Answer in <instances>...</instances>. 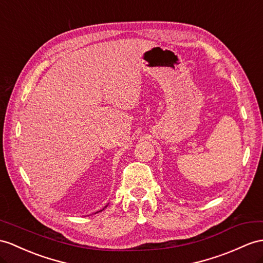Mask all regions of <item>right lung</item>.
<instances>
[{"instance_id": "1", "label": "right lung", "mask_w": 263, "mask_h": 263, "mask_svg": "<svg viewBox=\"0 0 263 263\" xmlns=\"http://www.w3.org/2000/svg\"><path fill=\"white\" fill-rule=\"evenodd\" d=\"M102 210H104V209H102ZM102 210H101V211H102ZM99 212H100V211H99Z\"/></svg>"}]
</instances>
